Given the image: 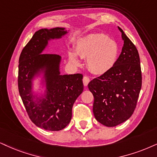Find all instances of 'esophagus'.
Returning a JSON list of instances; mask_svg holds the SVG:
<instances>
[{"label":"esophagus","instance_id":"obj_1","mask_svg":"<svg viewBox=\"0 0 157 157\" xmlns=\"http://www.w3.org/2000/svg\"><path fill=\"white\" fill-rule=\"evenodd\" d=\"M82 81H83V85H84L85 86H87L89 82H90V78H89V77L88 76H84L83 77Z\"/></svg>","mask_w":157,"mask_h":157}]
</instances>
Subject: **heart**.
<instances>
[{"label": "heart", "mask_w": 157, "mask_h": 157, "mask_svg": "<svg viewBox=\"0 0 157 157\" xmlns=\"http://www.w3.org/2000/svg\"><path fill=\"white\" fill-rule=\"evenodd\" d=\"M76 50L80 56L87 58V65L95 74H104L110 70L120 54L118 43L102 33L83 37L77 43ZM69 56L73 62L78 64L76 53H70Z\"/></svg>", "instance_id": "b5f03b06"}]
</instances>
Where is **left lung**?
Returning a JSON list of instances; mask_svg holds the SVG:
<instances>
[{
    "label": "left lung",
    "instance_id": "left-lung-1",
    "mask_svg": "<svg viewBox=\"0 0 157 157\" xmlns=\"http://www.w3.org/2000/svg\"><path fill=\"white\" fill-rule=\"evenodd\" d=\"M119 29L124 45L117 62L88 85L94 97L95 118L107 127L118 125L132 116L142 85L139 53L122 29Z\"/></svg>",
    "mask_w": 157,
    "mask_h": 157
}]
</instances>
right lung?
I'll return each instance as SVG.
<instances>
[{"instance_id": "obj_1", "label": "right lung", "mask_w": 157, "mask_h": 157, "mask_svg": "<svg viewBox=\"0 0 157 157\" xmlns=\"http://www.w3.org/2000/svg\"><path fill=\"white\" fill-rule=\"evenodd\" d=\"M64 28L41 29L24 47L19 59L18 88L29 119L35 125L51 131L64 129L72 118V106L83 90L82 75H60L61 57L42 53L51 38L66 34ZM47 67V98L40 105L33 102L30 93L31 79L39 68Z\"/></svg>"}]
</instances>
